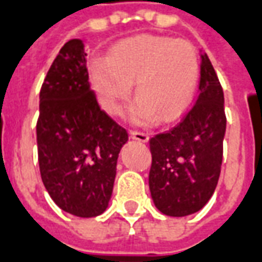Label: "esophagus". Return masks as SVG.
Returning a JSON list of instances; mask_svg holds the SVG:
<instances>
[{"label":"esophagus","mask_w":262,"mask_h":262,"mask_svg":"<svg viewBox=\"0 0 262 262\" xmlns=\"http://www.w3.org/2000/svg\"><path fill=\"white\" fill-rule=\"evenodd\" d=\"M131 138L135 141H140V142H148L149 141V135L145 133H140V131H129Z\"/></svg>","instance_id":"34e87169"}]
</instances>
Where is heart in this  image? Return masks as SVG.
Segmentation results:
<instances>
[{
    "label": "heart",
    "instance_id": "heart-1",
    "mask_svg": "<svg viewBox=\"0 0 262 262\" xmlns=\"http://www.w3.org/2000/svg\"><path fill=\"white\" fill-rule=\"evenodd\" d=\"M199 53L181 39L141 35L117 43L105 60L90 63V80L98 103L120 116L135 83L137 100L129 120L149 124L175 121L189 108L199 84Z\"/></svg>",
    "mask_w": 262,
    "mask_h": 262
}]
</instances>
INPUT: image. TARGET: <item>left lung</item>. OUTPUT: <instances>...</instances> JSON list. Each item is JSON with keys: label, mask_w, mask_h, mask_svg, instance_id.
Instances as JSON below:
<instances>
[{"label": "left lung", "mask_w": 262, "mask_h": 262, "mask_svg": "<svg viewBox=\"0 0 262 262\" xmlns=\"http://www.w3.org/2000/svg\"><path fill=\"white\" fill-rule=\"evenodd\" d=\"M199 96L186 117L149 140V190L161 213L185 217L210 200L220 176L226 134L223 89L210 59L200 51Z\"/></svg>", "instance_id": "8db88e82"}]
</instances>
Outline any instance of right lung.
Returning <instances> with one entry per match:
<instances>
[{
  "instance_id": "1",
  "label": "right lung",
  "mask_w": 262,
  "mask_h": 262,
  "mask_svg": "<svg viewBox=\"0 0 262 262\" xmlns=\"http://www.w3.org/2000/svg\"><path fill=\"white\" fill-rule=\"evenodd\" d=\"M86 57L81 39H70L59 51L39 94L36 142L52 200L69 214L87 219L108 207L128 134L100 108Z\"/></svg>"
}]
</instances>
